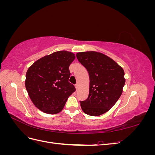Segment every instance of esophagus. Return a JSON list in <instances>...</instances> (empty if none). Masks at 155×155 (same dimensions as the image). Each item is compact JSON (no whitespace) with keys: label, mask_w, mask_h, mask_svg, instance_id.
Listing matches in <instances>:
<instances>
[{"label":"esophagus","mask_w":155,"mask_h":155,"mask_svg":"<svg viewBox=\"0 0 155 155\" xmlns=\"http://www.w3.org/2000/svg\"><path fill=\"white\" fill-rule=\"evenodd\" d=\"M75 87H76V91H78V88H79V85H78V83H76V85H75Z\"/></svg>","instance_id":"1"}]
</instances>
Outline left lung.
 I'll list each match as a JSON object with an SVG mask.
<instances>
[{"label":"left lung","mask_w":155,"mask_h":155,"mask_svg":"<svg viewBox=\"0 0 155 155\" xmlns=\"http://www.w3.org/2000/svg\"><path fill=\"white\" fill-rule=\"evenodd\" d=\"M76 57L90 78L88 96L80 101L82 110L94 116L105 113L122 93L125 83L123 68L108 56L96 51L79 52Z\"/></svg>","instance_id":"1"}]
</instances>
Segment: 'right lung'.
Wrapping results in <instances>:
<instances>
[{
  "instance_id": "add662e5",
  "label": "right lung",
  "mask_w": 155,
  "mask_h": 155,
  "mask_svg": "<svg viewBox=\"0 0 155 155\" xmlns=\"http://www.w3.org/2000/svg\"><path fill=\"white\" fill-rule=\"evenodd\" d=\"M73 53L59 51L39 59L27 70L25 86L33 104L45 113L62 110L68 97L76 91L68 82Z\"/></svg>"
}]
</instances>
